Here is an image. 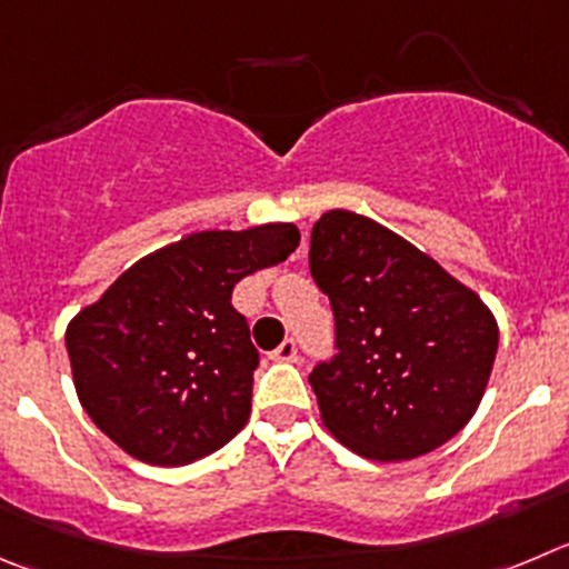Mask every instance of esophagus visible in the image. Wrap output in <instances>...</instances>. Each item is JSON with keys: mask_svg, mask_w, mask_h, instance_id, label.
Instances as JSON below:
<instances>
[{"mask_svg": "<svg viewBox=\"0 0 569 569\" xmlns=\"http://www.w3.org/2000/svg\"><path fill=\"white\" fill-rule=\"evenodd\" d=\"M272 359L274 362H295L297 359V342L295 339H283L278 348L272 350Z\"/></svg>", "mask_w": 569, "mask_h": 569, "instance_id": "esophagus-1", "label": "esophagus"}]
</instances>
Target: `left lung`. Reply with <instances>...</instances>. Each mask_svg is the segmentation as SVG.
<instances>
[{"instance_id": "obj_1", "label": "left lung", "mask_w": 569, "mask_h": 569, "mask_svg": "<svg viewBox=\"0 0 569 569\" xmlns=\"http://www.w3.org/2000/svg\"><path fill=\"white\" fill-rule=\"evenodd\" d=\"M309 267L337 322V357L309 376L328 432L385 463L455 438L480 405L500 342L486 302L350 210L322 212Z\"/></svg>"}]
</instances>
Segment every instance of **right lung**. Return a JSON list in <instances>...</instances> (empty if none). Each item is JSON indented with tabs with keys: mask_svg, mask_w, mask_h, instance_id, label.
Segmentation results:
<instances>
[{
	"mask_svg": "<svg viewBox=\"0 0 569 569\" xmlns=\"http://www.w3.org/2000/svg\"><path fill=\"white\" fill-rule=\"evenodd\" d=\"M297 243L295 224L204 230L126 269L67 326L72 381L94 427L151 466H188L236 438L252 410L258 350L232 289Z\"/></svg>",
	"mask_w": 569,
	"mask_h": 569,
	"instance_id": "obj_1",
	"label": "right lung"
}]
</instances>
